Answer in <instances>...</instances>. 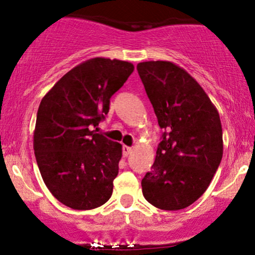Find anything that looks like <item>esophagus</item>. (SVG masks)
Here are the masks:
<instances>
[{
	"label": "esophagus",
	"instance_id": "1",
	"mask_svg": "<svg viewBox=\"0 0 255 255\" xmlns=\"http://www.w3.org/2000/svg\"><path fill=\"white\" fill-rule=\"evenodd\" d=\"M131 152H133V148L129 147V146L124 145V147H122V153H124L125 157H127L128 154L131 153Z\"/></svg>",
	"mask_w": 255,
	"mask_h": 255
}]
</instances>
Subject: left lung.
Segmentation results:
<instances>
[{
	"label": "left lung",
	"mask_w": 255,
	"mask_h": 255,
	"mask_svg": "<svg viewBox=\"0 0 255 255\" xmlns=\"http://www.w3.org/2000/svg\"><path fill=\"white\" fill-rule=\"evenodd\" d=\"M158 125L164 129L151 170L141 181L148 203L186 209L204 194L223 156L219 114L203 87L169 61L136 66Z\"/></svg>",
	"instance_id": "obj_1"
}]
</instances>
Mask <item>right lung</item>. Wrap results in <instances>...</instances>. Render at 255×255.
<instances>
[{
  "instance_id": "add662e5",
  "label": "right lung",
  "mask_w": 255,
  "mask_h": 255,
  "mask_svg": "<svg viewBox=\"0 0 255 255\" xmlns=\"http://www.w3.org/2000/svg\"><path fill=\"white\" fill-rule=\"evenodd\" d=\"M134 66L95 57L64 74L44 96L37 113L33 148L44 183L74 210L102 206L113 194L122 145L91 130L109 113L110 98Z\"/></svg>"
}]
</instances>
